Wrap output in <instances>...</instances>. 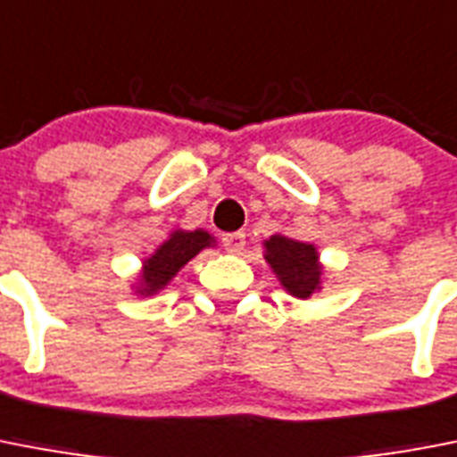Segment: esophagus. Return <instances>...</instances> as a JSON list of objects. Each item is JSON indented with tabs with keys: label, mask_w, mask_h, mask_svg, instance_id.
I'll return each mask as SVG.
<instances>
[{
	"label": "esophagus",
	"mask_w": 457,
	"mask_h": 457,
	"mask_svg": "<svg viewBox=\"0 0 457 457\" xmlns=\"http://www.w3.org/2000/svg\"><path fill=\"white\" fill-rule=\"evenodd\" d=\"M222 246L228 253H241L246 246V235L244 232H229V235H222Z\"/></svg>",
	"instance_id": "34e87169"
}]
</instances>
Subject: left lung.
<instances>
[{"mask_svg":"<svg viewBox=\"0 0 457 457\" xmlns=\"http://www.w3.org/2000/svg\"><path fill=\"white\" fill-rule=\"evenodd\" d=\"M264 248H267L264 260L271 264V270L276 271L287 293L306 300L312 297L313 290L320 287L323 267L318 264V253L312 244L274 235L270 241H264Z\"/></svg>","mask_w":457,"mask_h":457,"instance_id":"obj_1","label":"left lung"}]
</instances>
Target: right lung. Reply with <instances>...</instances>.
<instances>
[{
	"label": "right lung",
	"instance_id": "add662e5",
	"mask_svg": "<svg viewBox=\"0 0 457 457\" xmlns=\"http://www.w3.org/2000/svg\"><path fill=\"white\" fill-rule=\"evenodd\" d=\"M211 241H213V237L204 229H195V232L176 229L174 235L157 248L155 255L145 260L139 293L153 295L157 290H162L187 260H193L202 248L211 246Z\"/></svg>",
	"mask_w": 457,
	"mask_h": 457
}]
</instances>
